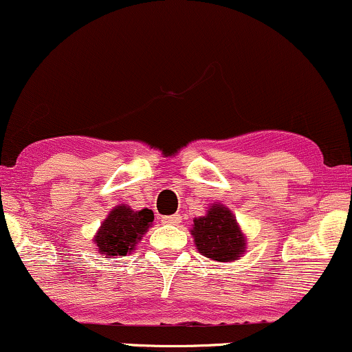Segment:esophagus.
Wrapping results in <instances>:
<instances>
[{
	"mask_svg": "<svg viewBox=\"0 0 352 352\" xmlns=\"http://www.w3.org/2000/svg\"><path fill=\"white\" fill-rule=\"evenodd\" d=\"M162 223L164 225H179L181 223V215H166L162 219Z\"/></svg>",
	"mask_w": 352,
	"mask_h": 352,
	"instance_id": "34e87169",
	"label": "esophagus"
}]
</instances>
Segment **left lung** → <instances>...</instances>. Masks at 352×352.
Segmentation results:
<instances>
[{
    "label": "left lung",
    "mask_w": 352,
    "mask_h": 352,
    "mask_svg": "<svg viewBox=\"0 0 352 352\" xmlns=\"http://www.w3.org/2000/svg\"><path fill=\"white\" fill-rule=\"evenodd\" d=\"M190 235L199 253L219 263H232L246 253V236L233 212L222 202L210 204L194 219Z\"/></svg>",
    "instance_id": "8db88e82"
}]
</instances>
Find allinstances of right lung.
I'll return each mask as SVG.
<instances>
[{"label":"right lung","instance_id":"add662e5","mask_svg":"<svg viewBox=\"0 0 352 352\" xmlns=\"http://www.w3.org/2000/svg\"><path fill=\"white\" fill-rule=\"evenodd\" d=\"M153 212L150 209L132 210L125 204L116 206L102 220L93 238L99 254L119 258L133 253L138 241L153 225Z\"/></svg>","mask_w":352,"mask_h":352}]
</instances>
